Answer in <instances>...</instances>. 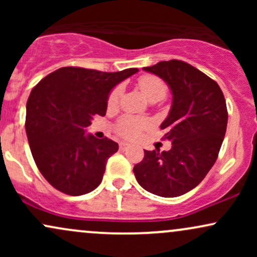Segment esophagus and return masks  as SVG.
<instances>
[{"instance_id": "1", "label": "esophagus", "mask_w": 257, "mask_h": 257, "mask_svg": "<svg viewBox=\"0 0 257 257\" xmlns=\"http://www.w3.org/2000/svg\"><path fill=\"white\" fill-rule=\"evenodd\" d=\"M128 146H129L128 143H120L119 144V149L120 150H126V149H128Z\"/></svg>"}]
</instances>
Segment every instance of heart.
I'll use <instances>...</instances> for the list:
<instances>
[{
  "mask_svg": "<svg viewBox=\"0 0 257 257\" xmlns=\"http://www.w3.org/2000/svg\"><path fill=\"white\" fill-rule=\"evenodd\" d=\"M138 85L144 95L150 101H159L167 95V84L157 76L144 75L138 79ZM120 95H122V88L116 87L111 91L110 96L107 99V105L110 107H114L118 104ZM147 125L145 120L134 118V117H123L117 123V132L119 135L124 138H133L138 135Z\"/></svg>",
  "mask_w": 257,
  "mask_h": 257,
  "instance_id": "obj_1",
  "label": "heart"
}]
</instances>
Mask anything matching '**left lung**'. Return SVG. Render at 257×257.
I'll list each match as a JSON object with an SVG mask.
<instances>
[{"label":"left lung","mask_w":257,"mask_h":257,"mask_svg":"<svg viewBox=\"0 0 257 257\" xmlns=\"http://www.w3.org/2000/svg\"><path fill=\"white\" fill-rule=\"evenodd\" d=\"M144 71L161 77L172 91V107L161 124L172 149L145 150L133 172L139 185L156 196H182L216 162L228 119L225 96L214 79L185 61H161Z\"/></svg>","instance_id":"1"}]
</instances>
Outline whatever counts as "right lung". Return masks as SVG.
I'll return each mask as SVG.
<instances>
[{"label":"right lung","mask_w":257,"mask_h":257,"mask_svg":"<svg viewBox=\"0 0 257 257\" xmlns=\"http://www.w3.org/2000/svg\"><path fill=\"white\" fill-rule=\"evenodd\" d=\"M138 71L61 67L31 90L26 135L38 170L53 187L81 196L100 185L106 162L117 152L118 144L85 135V128L94 116H105L111 90Z\"/></svg>","instance_id":"obj_1"}]
</instances>
